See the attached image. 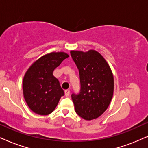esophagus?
Instances as JSON below:
<instances>
[{
	"mask_svg": "<svg viewBox=\"0 0 148 148\" xmlns=\"http://www.w3.org/2000/svg\"><path fill=\"white\" fill-rule=\"evenodd\" d=\"M70 90H68V89H67V90H65V95H66V97H68V96H69V95H70Z\"/></svg>",
	"mask_w": 148,
	"mask_h": 148,
	"instance_id": "1",
	"label": "esophagus"
}]
</instances>
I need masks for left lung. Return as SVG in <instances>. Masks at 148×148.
Instances as JSON below:
<instances>
[{
    "instance_id": "obj_1",
    "label": "left lung",
    "mask_w": 148,
    "mask_h": 148,
    "mask_svg": "<svg viewBox=\"0 0 148 148\" xmlns=\"http://www.w3.org/2000/svg\"><path fill=\"white\" fill-rule=\"evenodd\" d=\"M79 70L80 91L72 94L76 114L86 121L97 119L107 110L113 97L114 77L103 57L95 50L71 51Z\"/></svg>"
}]
</instances>
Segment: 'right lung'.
<instances>
[{
    "mask_svg": "<svg viewBox=\"0 0 148 148\" xmlns=\"http://www.w3.org/2000/svg\"><path fill=\"white\" fill-rule=\"evenodd\" d=\"M69 56L64 52H52L33 63L23 80V93L32 111L48 115L55 110L64 91L53 74L57 67Z\"/></svg>",
    "mask_w": 148,
    "mask_h": 148,
    "instance_id": "1",
    "label": "right lung"
}]
</instances>
